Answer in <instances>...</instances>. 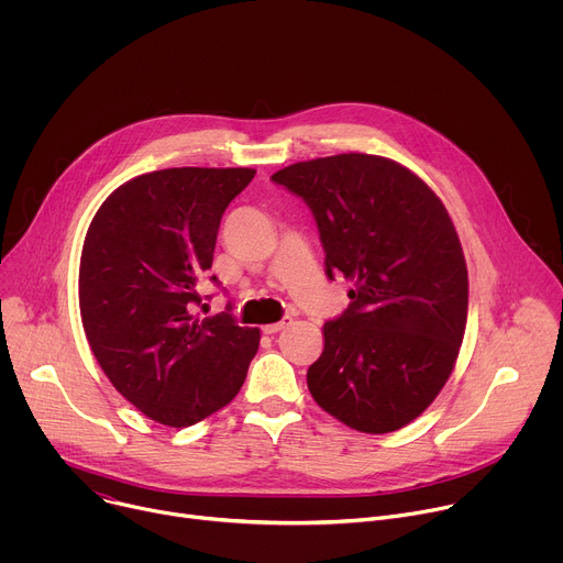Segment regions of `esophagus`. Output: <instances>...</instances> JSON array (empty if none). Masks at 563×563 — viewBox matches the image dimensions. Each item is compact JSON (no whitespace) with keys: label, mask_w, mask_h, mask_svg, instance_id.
<instances>
[{"label":"esophagus","mask_w":563,"mask_h":563,"mask_svg":"<svg viewBox=\"0 0 563 563\" xmlns=\"http://www.w3.org/2000/svg\"><path fill=\"white\" fill-rule=\"evenodd\" d=\"M287 325H291V318H289V316H285L283 320H278V323L265 325V328H263V334H267V336H269V334H278V332H280V330H285Z\"/></svg>","instance_id":"esophagus-1"}]
</instances>
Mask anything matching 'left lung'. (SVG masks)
Instances as JSON below:
<instances>
[{
	"instance_id": "1",
	"label": "left lung",
	"mask_w": 563,
	"mask_h": 563,
	"mask_svg": "<svg viewBox=\"0 0 563 563\" xmlns=\"http://www.w3.org/2000/svg\"><path fill=\"white\" fill-rule=\"evenodd\" d=\"M272 183L309 207L328 278L354 283L307 369L313 400L358 432L408 426L445 385L465 332L467 269L443 202L367 153L296 163Z\"/></svg>"
}]
</instances>
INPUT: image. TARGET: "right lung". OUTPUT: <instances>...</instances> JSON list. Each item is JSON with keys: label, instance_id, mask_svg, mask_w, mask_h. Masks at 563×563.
I'll return each mask as SVG.
<instances>
[{"label": "right lung", "instance_id": "1", "mask_svg": "<svg viewBox=\"0 0 563 563\" xmlns=\"http://www.w3.org/2000/svg\"><path fill=\"white\" fill-rule=\"evenodd\" d=\"M254 176L151 172L115 189L87 231L79 311L89 345L113 387L163 426L187 428L224 408L258 352L261 332L240 328L231 305L196 316L220 218Z\"/></svg>", "mask_w": 563, "mask_h": 563}]
</instances>
